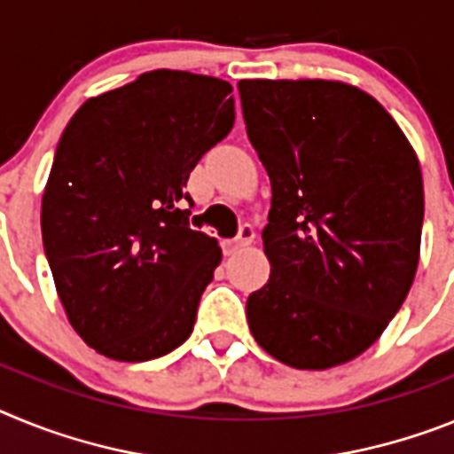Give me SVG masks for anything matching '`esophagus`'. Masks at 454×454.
Here are the masks:
<instances>
[{
  "label": "esophagus",
  "instance_id": "obj_1",
  "mask_svg": "<svg viewBox=\"0 0 454 454\" xmlns=\"http://www.w3.org/2000/svg\"><path fill=\"white\" fill-rule=\"evenodd\" d=\"M255 238V231L251 223H244V226H239V232L238 238L228 239V242H223V251H226V255L231 254H238V251H242L244 247H249L251 242H254Z\"/></svg>",
  "mask_w": 454,
  "mask_h": 454
}]
</instances>
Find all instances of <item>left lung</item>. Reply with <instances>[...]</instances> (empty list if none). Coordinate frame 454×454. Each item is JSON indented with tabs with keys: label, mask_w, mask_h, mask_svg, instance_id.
<instances>
[{
	"label": "left lung",
	"mask_w": 454,
	"mask_h": 454,
	"mask_svg": "<svg viewBox=\"0 0 454 454\" xmlns=\"http://www.w3.org/2000/svg\"><path fill=\"white\" fill-rule=\"evenodd\" d=\"M251 144L271 180L270 281L247 299L258 345L325 370L365 352L413 283L423 176L391 114L325 80H242Z\"/></svg>",
	"instance_id": "8db88e82"
}]
</instances>
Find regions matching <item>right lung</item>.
Returning a JSON list of instances; mask_svg holds the SVG:
<instances>
[{"instance_id":"1","label":"right lung","mask_w":454,"mask_h":454,"mask_svg":"<svg viewBox=\"0 0 454 454\" xmlns=\"http://www.w3.org/2000/svg\"><path fill=\"white\" fill-rule=\"evenodd\" d=\"M231 93L216 77L151 70L86 100L63 129L43 249L70 325L105 356L151 361L194 329L222 249L189 228L184 187L232 129Z\"/></svg>"}]
</instances>
